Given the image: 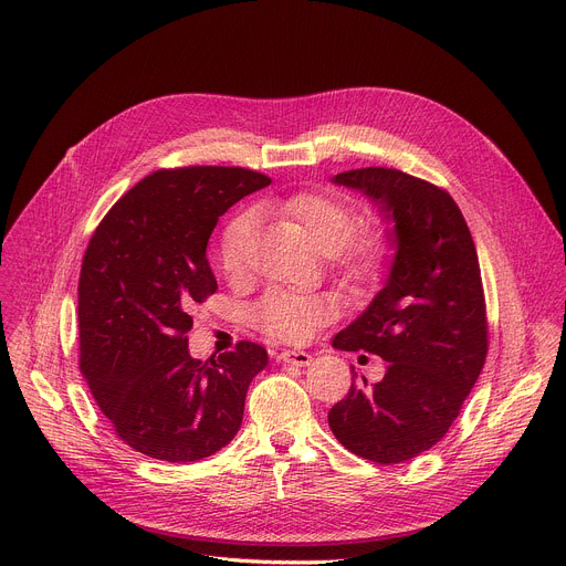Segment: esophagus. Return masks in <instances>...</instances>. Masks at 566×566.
<instances>
[{"label":"esophagus","instance_id":"34e87169","mask_svg":"<svg viewBox=\"0 0 566 566\" xmlns=\"http://www.w3.org/2000/svg\"><path fill=\"white\" fill-rule=\"evenodd\" d=\"M277 360L284 365H293V367H306L311 363V354L306 352H295V349H284L277 354Z\"/></svg>","mask_w":566,"mask_h":566}]
</instances>
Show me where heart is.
<instances>
[{
	"label": "heart",
	"mask_w": 566,
	"mask_h": 566,
	"mask_svg": "<svg viewBox=\"0 0 566 566\" xmlns=\"http://www.w3.org/2000/svg\"><path fill=\"white\" fill-rule=\"evenodd\" d=\"M266 210L297 223L308 244L322 255H334L338 269L349 280L374 275L385 260V244L378 237H352L358 221L356 212L336 197L295 192L266 201ZM255 226L253 212H239L226 223L219 239V264L228 277L247 271ZM332 315L334 308L327 300L289 291H271L253 311L255 325L266 336L284 343L311 338L319 327L327 325Z\"/></svg>",
	"instance_id": "heart-1"
}]
</instances>
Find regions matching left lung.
Masks as SVG:
<instances>
[{"label":"left lung","mask_w":566,"mask_h":566,"mask_svg":"<svg viewBox=\"0 0 566 566\" xmlns=\"http://www.w3.org/2000/svg\"><path fill=\"white\" fill-rule=\"evenodd\" d=\"M363 192L394 223L396 249L385 286L334 338L343 352L387 363L382 380L349 387L329 428L354 454L376 463L415 459L459 417L489 352L486 302L474 241L454 199L391 168L334 177Z\"/></svg>","instance_id":"1"}]
</instances>
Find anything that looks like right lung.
<instances>
[{
	"mask_svg": "<svg viewBox=\"0 0 566 566\" xmlns=\"http://www.w3.org/2000/svg\"><path fill=\"white\" fill-rule=\"evenodd\" d=\"M271 184L244 168L158 170L125 192L96 228L77 284L80 371L116 434L151 459L199 461L244 419L264 347L197 360L192 306L217 291L206 249L219 217Z\"/></svg>",
	"mask_w": 566,
	"mask_h": 566,
	"instance_id": "add662e5",
	"label": "right lung"
}]
</instances>
